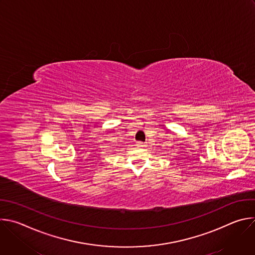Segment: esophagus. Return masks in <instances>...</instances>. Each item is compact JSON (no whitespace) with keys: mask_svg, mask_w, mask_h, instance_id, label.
Instances as JSON below:
<instances>
[{"mask_svg":"<svg viewBox=\"0 0 255 255\" xmlns=\"http://www.w3.org/2000/svg\"><path fill=\"white\" fill-rule=\"evenodd\" d=\"M136 145H137L138 147H145V146H146V144L143 143V142H137Z\"/></svg>","mask_w":255,"mask_h":255,"instance_id":"34e87169","label":"esophagus"}]
</instances>
